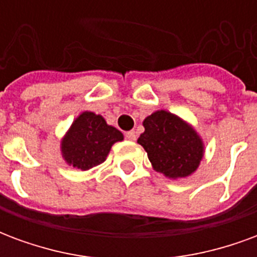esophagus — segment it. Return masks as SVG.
I'll list each match as a JSON object with an SVG mask.
<instances>
[{"label":"esophagus","mask_w":257,"mask_h":257,"mask_svg":"<svg viewBox=\"0 0 257 257\" xmlns=\"http://www.w3.org/2000/svg\"><path fill=\"white\" fill-rule=\"evenodd\" d=\"M125 138L128 140H136V132L135 131H129L125 134Z\"/></svg>","instance_id":"1"}]
</instances>
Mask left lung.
Returning <instances> with one entry per match:
<instances>
[{
	"label": "left lung",
	"instance_id": "obj_1",
	"mask_svg": "<svg viewBox=\"0 0 257 257\" xmlns=\"http://www.w3.org/2000/svg\"><path fill=\"white\" fill-rule=\"evenodd\" d=\"M138 139L158 172L171 179L186 178L198 168L204 146L190 125L168 111H156L143 121Z\"/></svg>",
	"mask_w": 257,
	"mask_h": 257
}]
</instances>
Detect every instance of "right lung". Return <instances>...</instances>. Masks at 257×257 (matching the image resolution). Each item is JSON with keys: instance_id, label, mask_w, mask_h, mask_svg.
Instances as JSON below:
<instances>
[{"instance_id": "right-lung-1", "label": "right lung", "mask_w": 257, "mask_h": 257, "mask_svg": "<svg viewBox=\"0 0 257 257\" xmlns=\"http://www.w3.org/2000/svg\"><path fill=\"white\" fill-rule=\"evenodd\" d=\"M122 139V134L107 125L101 115L85 111L74 121L62 142V153L67 164L86 171L104 162L111 146Z\"/></svg>"}]
</instances>
